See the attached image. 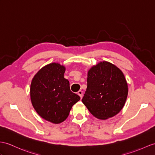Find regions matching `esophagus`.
<instances>
[{"label":"esophagus","instance_id":"1","mask_svg":"<svg viewBox=\"0 0 155 155\" xmlns=\"http://www.w3.org/2000/svg\"><path fill=\"white\" fill-rule=\"evenodd\" d=\"M78 95L80 96L81 97V99L82 97H83V91H79L78 92Z\"/></svg>","mask_w":155,"mask_h":155}]
</instances>
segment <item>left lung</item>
Masks as SVG:
<instances>
[{
  "label": "left lung",
  "mask_w": 155,
  "mask_h": 155,
  "mask_svg": "<svg viewBox=\"0 0 155 155\" xmlns=\"http://www.w3.org/2000/svg\"><path fill=\"white\" fill-rule=\"evenodd\" d=\"M127 94V83L122 70L110 62L101 61L88 71L82 103L95 118L107 120L121 111Z\"/></svg>",
  "instance_id": "left-lung-1"
}]
</instances>
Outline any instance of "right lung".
I'll return each mask as SVG.
<instances>
[{
    "label": "right lung",
    "instance_id": "obj_1",
    "mask_svg": "<svg viewBox=\"0 0 155 155\" xmlns=\"http://www.w3.org/2000/svg\"><path fill=\"white\" fill-rule=\"evenodd\" d=\"M66 68L52 62L40 69L33 78L30 97L33 107L41 118L60 124L68 118L73 105L80 100L72 93L69 81L64 77Z\"/></svg>",
    "mask_w": 155,
    "mask_h": 155
}]
</instances>
